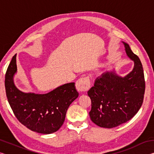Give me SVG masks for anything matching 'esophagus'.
<instances>
[{
    "mask_svg": "<svg viewBox=\"0 0 154 154\" xmlns=\"http://www.w3.org/2000/svg\"><path fill=\"white\" fill-rule=\"evenodd\" d=\"M75 87L78 92H83L87 91L90 87V82L88 77H82L78 79L75 84Z\"/></svg>",
    "mask_w": 154,
    "mask_h": 154,
    "instance_id": "obj_1",
    "label": "esophagus"
}]
</instances>
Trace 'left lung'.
Instances as JSON below:
<instances>
[{
    "label": "left lung",
    "mask_w": 154,
    "mask_h": 154,
    "mask_svg": "<svg viewBox=\"0 0 154 154\" xmlns=\"http://www.w3.org/2000/svg\"><path fill=\"white\" fill-rule=\"evenodd\" d=\"M123 43L127 56L134 61L132 71L124 77L115 71L104 72L88 92L92 101L90 119L100 127L112 128L126 123L143 102L145 82L142 64L128 44Z\"/></svg>",
    "instance_id": "1"
}]
</instances>
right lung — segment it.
I'll return each instance as SVG.
<instances>
[{
    "label": "right lung",
    "mask_w": 154,
    "mask_h": 154,
    "mask_svg": "<svg viewBox=\"0 0 154 154\" xmlns=\"http://www.w3.org/2000/svg\"><path fill=\"white\" fill-rule=\"evenodd\" d=\"M16 72L15 54L5 80L7 100L15 117L32 131L45 134L56 132L64 123L69 106L79 96L75 83H65L43 94L25 93L15 86L14 77Z\"/></svg>",
    "instance_id": "right-lung-1"
}]
</instances>
